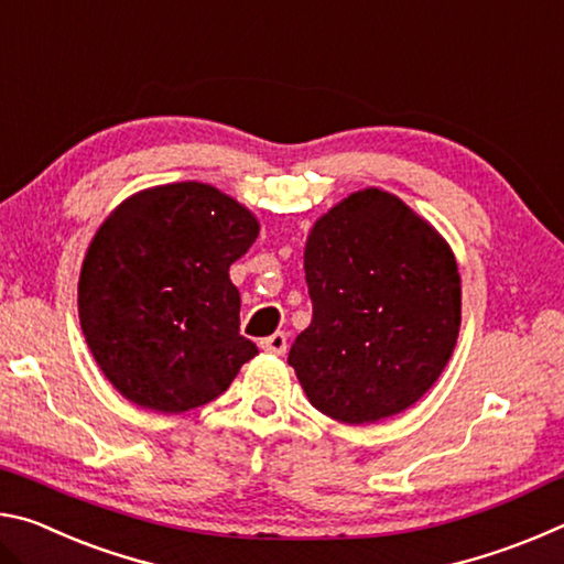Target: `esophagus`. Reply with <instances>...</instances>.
I'll use <instances>...</instances> for the list:
<instances>
[{"instance_id":"1","label":"esophagus","mask_w":564,"mask_h":564,"mask_svg":"<svg viewBox=\"0 0 564 564\" xmlns=\"http://www.w3.org/2000/svg\"><path fill=\"white\" fill-rule=\"evenodd\" d=\"M259 346L265 352H273V356H283L285 348H289V338H285L283 330H279V333H273V336H269V338H261Z\"/></svg>"}]
</instances>
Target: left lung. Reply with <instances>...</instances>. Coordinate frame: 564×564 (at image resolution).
I'll list each match as a JSON object with an SVG mask.
<instances>
[{
    "mask_svg": "<svg viewBox=\"0 0 564 564\" xmlns=\"http://www.w3.org/2000/svg\"><path fill=\"white\" fill-rule=\"evenodd\" d=\"M313 321L289 352L311 405L350 425L423 398L451 360L463 289L451 243L390 191H352L305 238Z\"/></svg>",
    "mask_w": 564,
    "mask_h": 564,
    "instance_id": "1",
    "label": "left lung"
}]
</instances>
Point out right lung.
Here are the masks:
<instances>
[{"label":"right lung","instance_id":"obj_1","mask_svg":"<svg viewBox=\"0 0 564 564\" xmlns=\"http://www.w3.org/2000/svg\"><path fill=\"white\" fill-rule=\"evenodd\" d=\"M259 231L253 212L202 181L137 191L99 226L79 273V323L133 405L212 403L259 352L238 333L241 295L228 275Z\"/></svg>","mask_w":564,"mask_h":564}]
</instances>
